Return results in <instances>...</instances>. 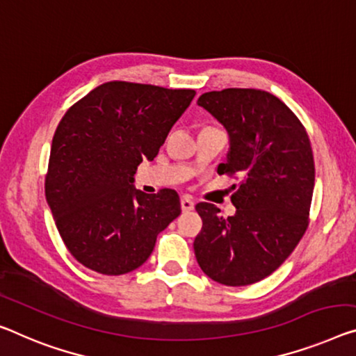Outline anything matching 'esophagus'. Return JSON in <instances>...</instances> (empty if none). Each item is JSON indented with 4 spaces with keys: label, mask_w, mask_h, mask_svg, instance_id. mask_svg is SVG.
I'll return each mask as SVG.
<instances>
[{
    "label": "esophagus",
    "mask_w": 356,
    "mask_h": 356,
    "mask_svg": "<svg viewBox=\"0 0 356 356\" xmlns=\"http://www.w3.org/2000/svg\"><path fill=\"white\" fill-rule=\"evenodd\" d=\"M194 202H193V199H191V197H188V195H184L183 199H181V210L183 211H191V210H194Z\"/></svg>",
    "instance_id": "obj_1"
}]
</instances>
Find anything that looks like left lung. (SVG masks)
<instances>
[{
  "label": "left lung",
  "mask_w": 356,
  "mask_h": 356,
  "mask_svg": "<svg viewBox=\"0 0 356 356\" xmlns=\"http://www.w3.org/2000/svg\"><path fill=\"white\" fill-rule=\"evenodd\" d=\"M197 105L229 136L218 173H235L240 181L232 184V216L207 202L195 205L204 221L195 258L221 285H251L278 269L307 229L315 184L309 136L291 109L264 90L207 92Z\"/></svg>",
  "instance_id": "8db88e82"
}]
</instances>
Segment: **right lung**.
<instances>
[{"mask_svg":"<svg viewBox=\"0 0 356 356\" xmlns=\"http://www.w3.org/2000/svg\"><path fill=\"white\" fill-rule=\"evenodd\" d=\"M195 90L113 81L71 106L56 130L46 200L60 237L81 264L105 275L149 258L157 234L181 213L172 189H135V170L154 161Z\"/></svg>","mask_w":356,"mask_h":356,"instance_id":"obj_1","label":"right lung"}]
</instances>
